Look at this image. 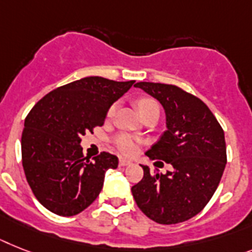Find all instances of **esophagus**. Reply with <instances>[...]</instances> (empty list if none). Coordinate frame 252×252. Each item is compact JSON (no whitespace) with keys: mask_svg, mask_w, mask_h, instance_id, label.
Here are the masks:
<instances>
[{"mask_svg":"<svg viewBox=\"0 0 252 252\" xmlns=\"http://www.w3.org/2000/svg\"><path fill=\"white\" fill-rule=\"evenodd\" d=\"M118 163H120V166H127V165H131V163H132V162L128 161V159L120 158V162H118Z\"/></svg>","mask_w":252,"mask_h":252,"instance_id":"esophagus-1","label":"esophagus"}]
</instances>
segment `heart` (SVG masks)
<instances>
[{
  "instance_id": "1",
  "label": "heart",
  "mask_w": 252,
  "mask_h": 252,
  "mask_svg": "<svg viewBox=\"0 0 252 252\" xmlns=\"http://www.w3.org/2000/svg\"><path fill=\"white\" fill-rule=\"evenodd\" d=\"M136 105H138V109L140 113L148 111V109H153V108H158L159 109L158 103L152 97H141L136 101ZM116 109H117V104L111 105V108L108 109V117H113L114 113H116ZM113 144L118 149V152H121L122 155L125 156L135 155L139 148L138 139L134 138L132 135L126 134V132L116 135L113 138Z\"/></svg>"
}]
</instances>
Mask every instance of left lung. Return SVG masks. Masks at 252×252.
<instances>
[{"instance_id":"8db88e82","label":"left lung","mask_w":252,"mask_h":252,"mask_svg":"<svg viewBox=\"0 0 252 252\" xmlns=\"http://www.w3.org/2000/svg\"><path fill=\"white\" fill-rule=\"evenodd\" d=\"M166 112L167 130L147 156L174 167L166 174L141 166L144 176L131 188L139 209L158 224H178L201 213L223 176L224 131L201 99L175 85L138 82Z\"/></svg>"}]
</instances>
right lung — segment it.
I'll list each match as a JSON object with an SVG mask.
<instances>
[{
    "mask_svg": "<svg viewBox=\"0 0 252 252\" xmlns=\"http://www.w3.org/2000/svg\"><path fill=\"white\" fill-rule=\"evenodd\" d=\"M135 81L85 77L60 86L37 101L24 121L22 162L27 182L39 203L60 216H73L96 199L117 156L101 152L90 161L81 136L104 125L114 101Z\"/></svg>",
    "mask_w": 252,
    "mask_h": 252,
    "instance_id": "add662e5",
    "label": "right lung"
}]
</instances>
